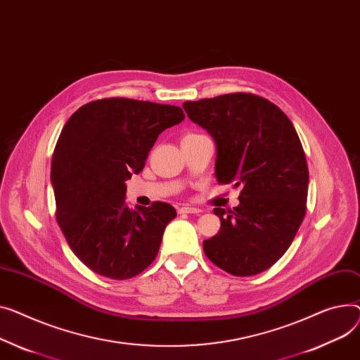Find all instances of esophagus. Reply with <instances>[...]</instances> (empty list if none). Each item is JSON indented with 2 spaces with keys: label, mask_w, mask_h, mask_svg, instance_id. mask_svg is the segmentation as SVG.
<instances>
[{
  "label": "esophagus",
  "mask_w": 360,
  "mask_h": 360,
  "mask_svg": "<svg viewBox=\"0 0 360 360\" xmlns=\"http://www.w3.org/2000/svg\"><path fill=\"white\" fill-rule=\"evenodd\" d=\"M178 212L179 214H200V212H202L200 208H195V207H181V208H178Z\"/></svg>",
  "instance_id": "esophagus-1"
}]
</instances>
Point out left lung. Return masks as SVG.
Listing matches in <instances>:
<instances>
[{
	"label": "left lung",
	"mask_w": 360,
	"mask_h": 360,
	"mask_svg": "<svg viewBox=\"0 0 360 360\" xmlns=\"http://www.w3.org/2000/svg\"><path fill=\"white\" fill-rule=\"evenodd\" d=\"M182 107L215 141L219 184L242 188L237 207L214 208L221 227L204 240L205 256L234 276L269 269L291 246L307 210L308 166L291 120L246 92Z\"/></svg>",
	"instance_id": "8db88e82"
}]
</instances>
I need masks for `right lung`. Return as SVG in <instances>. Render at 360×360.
Listing matches in <instances>:
<instances>
[{"mask_svg":"<svg viewBox=\"0 0 360 360\" xmlns=\"http://www.w3.org/2000/svg\"><path fill=\"white\" fill-rule=\"evenodd\" d=\"M184 118L175 105L104 98L82 105L63 126L51 171L56 220L95 274L123 281L155 260L176 210L160 201L129 208L126 181L143 171L158 136Z\"/></svg>","mask_w":360,"mask_h":360,"instance_id":"right-lung-1","label":"right lung"}]
</instances>
